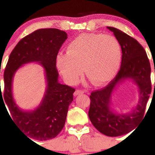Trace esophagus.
<instances>
[{"mask_svg":"<svg viewBox=\"0 0 155 155\" xmlns=\"http://www.w3.org/2000/svg\"><path fill=\"white\" fill-rule=\"evenodd\" d=\"M84 93V91H82V90H76L74 91V96H77V95H79V94H83Z\"/></svg>","mask_w":155,"mask_h":155,"instance_id":"obj_1","label":"esophagus"}]
</instances>
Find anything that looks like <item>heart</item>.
Returning <instances> with one entry per match:
<instances>
[{
    "label": "heart",
    "instance_id": "obj_1",
    "mask_svg": "<svg viewBox=\"0 0 155 155\" xmlns=\"http://www.w3.org/2000/svg\"><path fill=\"white\" fill-rule=\"evenodd\" d=\"M122 61V50L116 37L101 33H84L71 40L67 53L56 57V65L64 80L74 84L82 74L94 85L107 84L116 76Z\"/></svg>",
    "mask_w": 155,
    "mask_h": 155
}]
</instances>
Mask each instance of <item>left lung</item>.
I'll use <instances>...</instances> for the list:
<instances>
[{"instance_id":"obj_1","label":"left lung","mask_w":155,"mask_h":155,"mask_svg":"<svg viewBox=\"0 0 155 155\" xmlns=\"http://www.w3.org/2000/svg\"><path fill=\"white\" fill-rule=\"evenodd\" d=\"M107 28L113 31L121 46V67L106 87L91 92L88 116L100 133L108 137H118L132 131L143 120L151 92L150 64L146 51L136 39L118 28ZM125 80H132L137 84L139 100L130 112L122 114L111 109L110 98L115 87Z\"/></svg>"}]
</instances>
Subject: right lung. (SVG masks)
I'll use <instances>...</instances> for the list:
<instances>
[{
  "label": "right lung",
  "instance_id": "1",
  "mask_svg": "<svg viewBox=\"0 0 155 155\" xmlns=\"http://www.w3.org/2000/svg\"><path fill=\"white\" fill-rule=\"evenodd\" d=\"M67 39L68 34L57 28L38 29L19 41L8 58L4 73L3 102L5 105H8L11 115L7 112L12 121L30 140L53 139L60 134L65 124L75 89L58 81L56 57ZM32 62H38L45 68L47 88L39 106L33 110L25 111L17 106L13 99L12 82L19 68Z\"/></svg>",
  "mask_w": 155,
  "mask_h": 155
}]
</instances>
